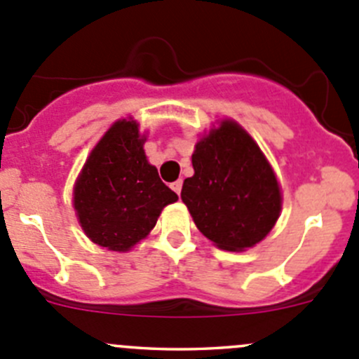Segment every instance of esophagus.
<instances>
[{"label": "esophagus", "mask_w": 359, "mask_h": 359, "mask_svg": "<svg viewBox=\"0 0 359 359\" xmlns=\"http://www.w3.org/2000/svg\"><path fill=\"white\" fill-rule=\"evenodd\" d=\"M172 189L175 191V193L180 196V191H182V180H177V182H173L172 184Z\"/></svg>", "instance_id": "1"}]
</instances>
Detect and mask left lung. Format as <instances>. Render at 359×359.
<instances>
[{"label":"left lung","instance_id":"8db88e82","mask_svg":"<svg viewBox=\"0 0 359 359\" xmlns=\"http://www.w3.org/2000/svg\"><path fill=\"white\" fill-rule=\"evenodd\" d=\"M193 168L180 198L210 241L240 252L266 238L280 217V186L262 151L238 123L222 121L203 137Z\"/></svg>","mask_w":359,"mask_h":359}]
</instances>
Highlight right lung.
<instances>
[{"label":"right lung","instance_id":"right-lung-1","mask_svg":"<svg viewBox=\"0 0 359 359\" xmlns=\"http://www.w3.org/2000/svg\"><path fill=\"white\" fill-rule=\"evenodd\" d=\"M135 121L114 123L100 139L74 187L79 224L93 243L126 252L156 226L163 206L179 200L147 163Z\"/></svg>","mask_w":359,"mask_h":359}]
</instances>
